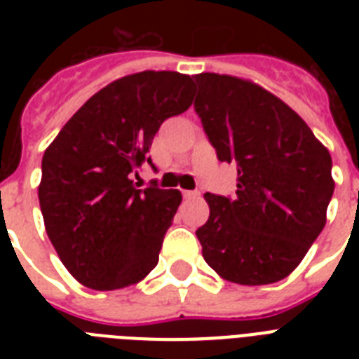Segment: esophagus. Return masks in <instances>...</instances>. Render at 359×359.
Returning <instances> with one entry per match:
<instances>
[{
    "label": "esophagus",
    "mask_w": 359,
    "mask_h": 359,
    "mask_svg": "<svg viewBox=\"0 0 359 359\" xmlns=\"http://www.w3.org/2000/svg\"><path fill=\"white\" fill-rule=\"evenodd\" d=\"M182 196H184V199H197V197L201 196L199 191H191V190H184L182 191Z\"/></svg>",
    "instance_id": "34e87169"
}]
</instances>
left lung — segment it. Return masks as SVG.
I'll return each instance as SVG.
<instances>
[{
	"label": "left lung",
	"mask_w": 359,
	"mask_h": 359,
	"mask_svg": "<svg viewBox=\"0 0 359 359\" xmlns=\"http://www.w3.org/2000/svg\"><path fill=\"white\" fill-rule=\"evenodd\" d=\"M196 81L203 128L219 162L238 175L233 199L205 194L210 216L196 231L203 257L231 283H276L326 225L332 156L306 121L261 86L214 72Z\"/></svg>",
	"instance_id": "1"
}]
</instances>
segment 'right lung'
<instances>
[{
    "label": "right lung",
    "instance_id": "obj_1",
    "mask_svg": "<svg viewBox=\"0 0 359 359\" xmlns=\"http://www.w3.org/2000/svg\"><path fill=\"white\" fill-rule=\"evenodd\" d=\"M194 80L143 70L95 93L50 143L39 184L44 227L65 268L81 285L115 290L158 264L182 194L156 182L140 190L137 169L160 124L184 114Z\"/></svg>",
    "mask_w": 359,
    "mask_h": 359
}]
</instances>
